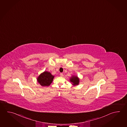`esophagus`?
Masks as SVG:
<instances>
[{"label":"esophagus","mask_w":127,"mask_h":127,"mask_svg":"<svg viewBox=\"0 0 127 127\" xmlns=\"http://www.w3.org/2000/svg\"><path fill=\"white\" fill-rule=\"evenodd\" d=\"M60 75H61V76H63V73H60Z\"/></svg>","instance_id":"esophagus-1"}]
</instances>
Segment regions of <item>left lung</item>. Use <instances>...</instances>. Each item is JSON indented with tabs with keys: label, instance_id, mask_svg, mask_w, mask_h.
Listing matches in <instances>:
<instances>
[{
	"label": "left lung",
	"instance_id": "8db88e82",
	"mask_svg": "<svg viewBox=\"0 0 127 127\" xmlns=\"http://www.w3.org/2000/svg\"><path fill=\"white\" fill-rule=\"evenodd\" d=\"M70 81L73 83V85L75 86L78 85L79 83V79L77 77V76H73L70 79Z\"/></svg>",
	"mask_w": 127,
	"mask_h": 127
}]
</instances>
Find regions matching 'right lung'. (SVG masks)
<instances>
[{
  "label": "right lung",
  "mask_w": 127,
  "mask_h": 127,
  "mask_svg": "<svg viewBox=\"0 0 127 127\" xmlns=\"http://www.w3.org/2000/svg\"><path fill=\"white\" fill-rule=\"evenodd\" d=\"M54 77L50 73L45 71L39 75L37 81L41 86H48L52 83Z\"/></svg>",
  "instance_id": "add662e5"
}]
</instances>
